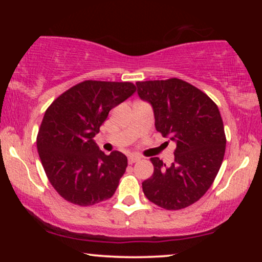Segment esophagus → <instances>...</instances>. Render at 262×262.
<instances>
[{"label":"esophagus","instance_id":"34e87169","mask_svg":"<svg viewBox=\"0 0 262 262\" xmlns=\"http://www.w3.org/2000/svg\"><path fill=\"white\" fill-rule=\"evenodd\" d=\"M141 160V157L139 156H136V155H132L128 157V164H134L136 162H138V161Z\"/></svg>","mask_w":262,"mask_h":262}]
</instances>
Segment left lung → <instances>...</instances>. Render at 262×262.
I'll list each match as a JSON object with an SVG mask.
<instances>
[{"label":"left lung","instance_id":"1","mask_svg":"<svg viewBox=\"0 0 262 262\" xmlns=\"http://www.w3.org/2000/svg\"><path fill=\"white\" fill-rule=\"evenodd\" d=\"M136 85L141 100L152 107L156 130L177 144L170 166L151 157L154 174L143 181V192L163 209H184L205 194L223 162L227 141L220 110L205 93L179 78Z\"/></svg>","mask_w":262,"mask_h":262}]
</instances>
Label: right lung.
<instances>
[{
	"instance_id": "right-lung-1",
	"label": "right lung",
	"mask_w": 262,
	"mask_h": 262,
	"mask_svg": "<svg viewBox=\"0 0 262 262\" xmlns=\"http://www.w3.org/2000/svg\"><path fill=\"white\" fill-rule=\"evenodd\" d=\"M136 92L130 82L84 81L46 110L37 137L41 164L68 202L89 206L114 194L127 167L120 151L110 155L94 141L110 111Z\"/></svg>"
}]
</instances>
